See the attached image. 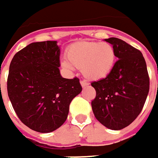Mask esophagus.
<instances>
[{"label": "esophagus", "mask_w": 158, "mask_h": 158, "mask_svg": "<svg viewBox=\"0 0 158 158\" xmlns=\"http://www.w3.org/2000/svg\"><path fill=\"white\" fill-rule=\"evenodd\" d=\"M80 84H81V86H82L83 88L89 86V83H88L87 81H85V80H80Z\"/></svg>", "instance_id": "esophagus-1"}]
</instances>
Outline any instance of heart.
Wrapping results in <instances>:
<instances>
[{
	"mask_svg": "<svg viewBox=\"0 0 158 158\" xmlns=\"http://www.w3.org/2000/svg\"><path fill=\"white\" fill-rule=\"evenodd\" d=\"M66 55L69 63L64 61L65 68L72 69V64L81 69L86 78L94 80L107 77L115 62V50L108 42H78L68 49Z\"/></svg>",
	"mask_w": 158,
	"mask_h": 158,
	"instance_id": "b5f03b06",
	"label": "heart"
}]
</instances>
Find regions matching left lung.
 Returning a JSON list of instances; mask_svg holds the SVG:
<instances>
[{
  "mask_svg": "<svg viewBox=\"0 0 158 158\" xmlns=\"http://www.w3.org/2000/svg\"><path fill=\"white\" fill-rule=\"evenodd\" d=\"M118 59L104 79L91 82L96 98L91 107L106 127L119 130L137 118L149 91V76L141 51L118 38L106 39Z\"/></svg>",
  "mask_w": 158,
  "mask_h": 158,
  "instance_id": "left-lung-1",
  "label": "left lung"
}]
</instances>
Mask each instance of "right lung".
Here are the masks:
<instances>
[{
    "mask_svg": "<svg viewBox=\"0 0 158 158\" xmlns=\"http://www.w3.org/2000/svg\"><path fill=\"white\" fill-rule=\"evenodd\" d=\"M60 48L51 40L29 44L10 64L9 98L20 120L37 132H52L63 125L71 100L82 90L77 77L60 76Z\"/></svg>",
    "mask_w": 158,
    "mask_h": 158,
    "instance_id": "1",
    "label": "right lung"
}]
</instances>
